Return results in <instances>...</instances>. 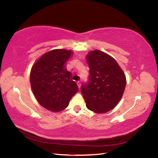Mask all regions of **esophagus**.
<instances>
[{
	"label": "esophagus",
	"instance_id": "obj_1",
	"mask_svg": "<svg viewBox=\"0 0 158 158\" xmlns=\"http://www.w3.org/2000/svg\"><path fill=\"white\" fill-rule=\"evenodd\" d=\"M77 85H78V87L79 88V89H80V82H77Z\"/></svg>",
	"mask_w": 158,
	"mask_h": 158
}]
</instances>
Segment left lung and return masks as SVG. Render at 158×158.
Listing matches in <instances>:
<instances>
[{
    "instance_id": "1",
    "label": "left lung",
    "mask_w": 158,
    "mask_h": 158,
    "mask_svg": "<svg viewBox=\"0 0 158 158\" xmlns=\"http://www.w3.org/2000/svg\"><path fill=\"white\" fill-rule=\"evenodd\" d=\"M86 60L89 67V81L81 87L86 107L95 113H107L121 99L126 76L115 59L105 52L91 51Z\"/></svg>"
}]
</instances>
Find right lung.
<instances>
[{"label":"right lung","mask_w":158,"mask_h":158,"mask_svg":"<svg viewBox=\"0 0 158 158\" xmlns=\"http://www.w3.org/2000/svg\"><path fill=\"white\" fill-rule=\"evenodd\" d=\"M73 51L53 49L45 52L32 66L31 87L41 106L51 112H60L68 107L71 98L79 90L72 80L66 63Z\"/></svg>","instance_id":"add662e5"}]
</instances>
